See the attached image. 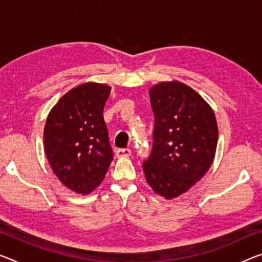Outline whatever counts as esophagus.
<instances>
[{
    "mask_svg": "<svg viewBox=\"0 0 262 262\" xmlns=\"http://www.w3.org/2000/svg\"><path fill=\"white\" fill-rule=\"evenodd\" d=\"M130 156H131L130 148H119V150L116 151V157H117V158H127V157Z\"/></svg>",
    "mask_w": 262,
    "mask_h": 262,
    "instance_id": "34e87169",
    "label": "esophagus"
}]
</instances>
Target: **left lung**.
Here are the masks:
<instances>
[{
	"instance_id": "left-lung-1",
	"label": "left lung",
	"mask_w": 262,
	"mask_h": 262,
	"mask_svg": "<svg viewBox=\"0 0 262 262\" xmlns=\"http://www.w3.org/2000/svg\"><path fill=\"white\" fill-rule=\"evenodd\" d=\"M148 94L155 128L151 155L143 163L145 178L157 194L173 199L211 167L218 125L212 107L186 84L162 82Z\"/></svg>"
}]
</instances>
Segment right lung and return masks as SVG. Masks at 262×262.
I'll use <instances>...</instances> for the list:
<instances>
[{"instance_id":"obj_1","label":"right lung","mask_w":262,"mask_h":262,"mask_svg":"<svg viewBox=\"0 0 262 262\" xmlns=\"http://www.w3.org/2000/svg\"><path fill=\"white\" fill-rule=\"evenodd\" d=\"M111 88L88 82L62 96L44 126V151L59 182L89 194L103 182L114 159L103 110Z\"/></svg>"}]
</instances>
